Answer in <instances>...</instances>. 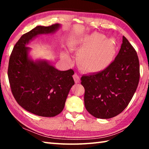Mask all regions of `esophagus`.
<instances>
[{"mask_svg":"<svg viewBox=\"0 0 149 149\" xmlns=\"http://www.w3.org/2000/svg\"><path fill=\"white\" fill-rule=\"evenodd\" d=\"M73 77H74L75 82L76 83V84H78V83H79V81H80V78H79V75H78L77 74H75L74 75H73Z\"/></svg>","mask_w":149,"mask_h":149,"instance_id":"obj_1","label":"esophagus"}]
</instances>
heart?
I'll return each mask as SVG.
<instances>
[{
	"mask_svg": "<svg viewBox=\"0 0 149 149\" xmlns=\"http://www.w3.org/2000/svg\"><path fill=\"white\" fill-rule=\"evenodd\" d=\"M73 49L80 52L77 63L84 72L99 73L107 69L114 61L117 53V41L114 37L105 38L104 35L93 33L73 41ZM65 60H70L66 52L62 53Z\"/></svg>",
	"mask_w": 149,
	"mask_h": 149,
	"instance_id": "1",
	"label": "heart"
}]
</instances>
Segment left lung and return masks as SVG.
Here are the masks:
<instances>
[{
	"label": "left lung",
	"instance_id": "1",
	"mask_svg": "<svg viewBox=\"0 0 149 149\" xmlns=\"http://www.w3.org/2000/svg\"><path fill=\"white\" fill-rule=\"evenodd\" d=\"M139 62L134 48L123 36L114 61L107 69L83 75L85 107L95 118L109 119L127 107L139 81Z\"/></svg>",
	"mask_w": 149,
	"mask_h": 149
}]
</instances>
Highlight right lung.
Returning a JSON list of instances; mask_svg holds the SVG:
<instances>
[{
  "label": "right lung",
  "mask_w": 149,
  "mask_h": 149,
  "mask_svg": "<svg viewBox=\"0 0 149 149\" xmlns=\"http://www.w3.org/2000/svg\"><path fill=\"white\" fill-rule=\"evenodd\" d=\"M61 25L37 26L24 34L14 47L9 60L8 76L11 91L19 105L43 117H54L64 108L75 82L72 70L60 71L46 60H33L29 42L39 35L51 34Z\"/></svg>",
  "instance_id": "1"
}]
</instances>
